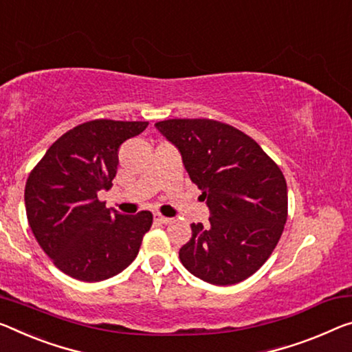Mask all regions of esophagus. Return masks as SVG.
<instances>
[{"label": "esophagus", "instance_id": "1", "mask_svg": "<svg viewBox=\"0 0 352 352\" xmlns=\"http://www.w3.org/2000/svg\"><path fill=\"white\" fill-rule=\"evenodd\" d=\"M154 220H155V221H159V223H164V225H166V223H170V221H171L173 219H170V217H164V215H160V214H155V215H154Z\"/></svg>", "mask_w": 352, "mask_h": 352}]
</instances>
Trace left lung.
Returning <instances> with one entry per match:
<instances>
[{"instance_id": "obj_1", "label": "left lung", "mask_w": 352, "mask_h": 352, "mask_svg": "<svg viewBox=\"0 0 352 352\" xmlns=\"http://www.w3.org/2000/svg\"><path fill=\"white\" fill-rule=\"evenodd\" d=\"M157 131L179 149L184 166L203 192L209 223H192L179 258L204 282L239 283L267 261L288 217L282 170L255 140L214 120H166Z\"/></svg>"}]
</instances>
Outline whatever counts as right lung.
Instances as JSON below:
<instances>
[{"instance_id":"obj_1","label":"right lung","mask_w":352,"mask_h":352,"mask_svg":"<svg viewBox=\"0 0 352 352\" xmlns=\"http://www.w3.org/2000/svg\"><path fill=\"white\" fill-rule=\"evenodd\" d=\"M149 122L94 120L70 129L30 173L25 187L32 234L55 266L82 282L120 274L138 255L153 214L122 215L97 198L118 170V151Z\"/></svg>"}]
</instances>
